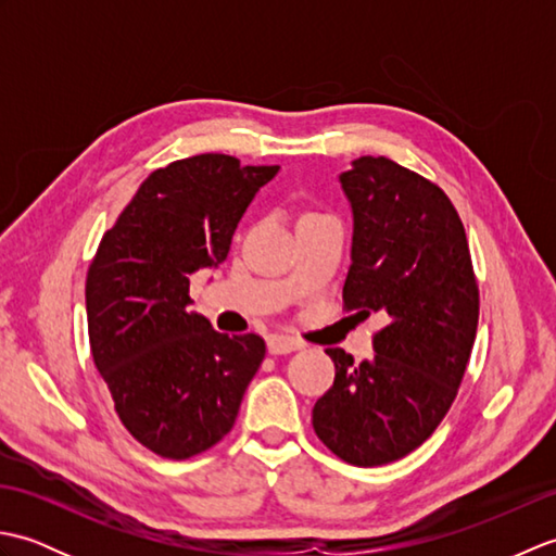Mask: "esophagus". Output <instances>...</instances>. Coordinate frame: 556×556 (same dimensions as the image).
Here are the masks:
<instances>
[{
  "mask_svg": "<svg viewBox=\"0 0 556 556\" xmlns=\"http://www.w3.org/2000/svg\"><path fill=\"white\" fill-rule=\"evenodd\" d=\"M267 349H269V353H291V351H296V349H301V341L299 339H293V337H287V334H271V337H267Z\"/></svg>",
  "mask_w": 556,
  "mask_h": 556,
  "instance_id": "34e87169",
  "label": "esophagus"
}]
</instances>
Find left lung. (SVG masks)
<instances>
[{
    "mask_svg": "<svg viewBox=\"0 0 556 556\" xmlns=\"http://www.w3.org/2000/svg\"><path fill=\"white\" fill-rule=\"evenodd\" d=\"M351 203L344 308L380 313L375 356L327 349L334 384L313 428L353 466L410 454L437 430L464 380L478 329V285L464 224L440 186L387 157H358L339 176Z\"/></svg>",
    "mask_w": 556,
    "mask_h": 556,
    "instance_id": "1",
    "label": "left lung"
}]
</instances>
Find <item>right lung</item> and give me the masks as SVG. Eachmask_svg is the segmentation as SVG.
<instances>
[{"instance_id":"right-lung-1","label":"right lung","mask_w":556,"mask_h":556,"mask_svg":"<svg viewBox=\"0 0 556 556\" xmlns=\"http://www.w3.org/2000/svg\"><path fill=\"white\" fill-rule=\"evenodd\" d=\"M279 172L207 152L152 172L102 236L86 279L88 337L124 428L164 458H188L233 428L265 358L191 311V275L217 267L255 193Z\"/></svg>"}]
</instances>
